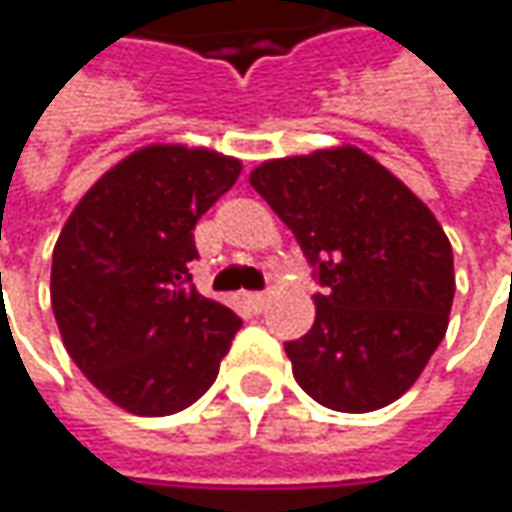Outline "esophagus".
I'll list each match as a JSON object with an SVG mask.
<instances>
[{
  "instance_id": "esophagus-1",
  "label": "esophagus",
  "mask_w": 512,
  "mask_h": 512,
  "mask_svg": "<svg viewBox=\"0 0 512 512\" xmlns=\"http://www.w3.org/2000/svg\"><path fill=\"white\" fill-rule=\"evenodd\" d=\"M243 303H246L249 309L255 311V314H260V311L266 309V303H269V297H266L263 291H246V294H243Z\"/></svg>"
}]
</instances>
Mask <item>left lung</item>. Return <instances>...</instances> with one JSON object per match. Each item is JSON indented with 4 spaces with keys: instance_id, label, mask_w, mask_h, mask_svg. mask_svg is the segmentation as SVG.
<instances>
[{
    "instance_id": "left-lung-1",
    "label": "left lung",
    "mask_w": 512,
    "mask_h": 512,
    "mask_svg": "<svg viewBox=\"0 0 512 512\" xmlns=\"http://www.w3.org/2000/svg\"><path fill=\"white\" fill-rule=\"evenodd\" d=\"M249 184L306 252L323 294L286 343L300 388L343 414L399 399L433 357L453 306V249L433 212L351 144L272 158Z\"/></svg>"
}]
</instances>
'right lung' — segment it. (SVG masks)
Instances as JSON below:
<instances>
[{"mask_svg":"<svg viewBox=\"0 0 512 512\" xmlns=\"http://www.w3.org/2000/svg\"><path fill=\"white\" fill-rule=\"evenodd\" d=\"M240 175L232 155L150 144L107 169L53 249L50 303L62 343L104 397L135 416L201 399L240 317L189 280L195 223Z\"/></svg>","mask_w":512,"mask_h":512,"instance_id":"obj_1","label":"right lung"}]
</instances>
